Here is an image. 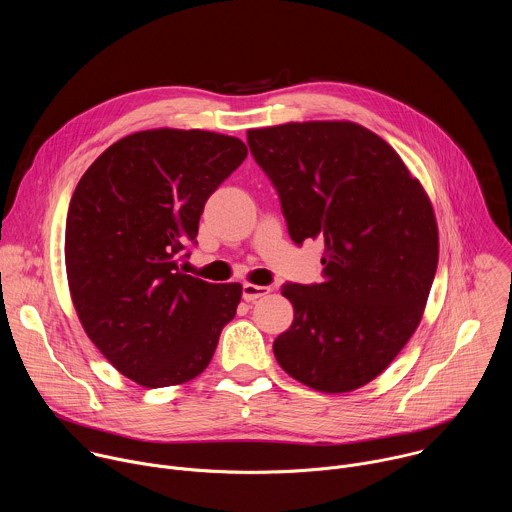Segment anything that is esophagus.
<instances>
[{
    "mask_svg": "<svg viewBox=\"0 0 512 512\" xmlns=\"http://www.w3.org/2000/svg\"><path fill=\"white\" fill-rule=\"evenodd\" d=\"M271 289L269 287H265V285H253V283H245L243 285V299L245 301H255V299H259V297H263V295H267Z\"/></svg>",
    "mask_w": 512,
    "mask_h": 512,
    "instance_id": "esophagus-1",
    "label": "esophagus"
}]
</instances>
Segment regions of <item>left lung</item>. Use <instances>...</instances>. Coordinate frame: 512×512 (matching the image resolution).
<instances>
[{"label":"left lung","mask_w":512,"mask_h":512,"mask_svg":"<svg viewBox=\"0 0 512 512\" xmlns=\"http://www.w3.org/2000/svg\"><path fill=\"white\" fill-rule=\"evenodd\" d=\"M275 185L291 239H321V283L283 285L293 323L279 366L325 394L378 378L420 325L438 265L430 197L400 154L350 120L247 130Z\"/></svg>","instance_id":"1"}]
</instances>
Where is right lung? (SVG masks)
I'll return each mask as SVG.
<instances>
[{"label":"right lung","mask_w":512,"mask_h":512,"mask_svg":"<svg viewBox=\"0 0 512 512\" xmlns=\"http://www.w3.org/2000/svg\"><path fill=\"white\" fill-rule=\"evenodd\" d=\"M243 140L152 128L108 146L80 179L66 217V275L100 354L144 388L179 386L211 364L241 283L179 269L207 199L245 160Z\"/></svg>","instance_id":"add662e5"}]
</instances>
